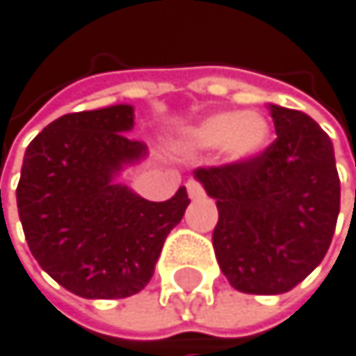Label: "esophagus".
Returning a JSON list of instances; mask_svg holds the SVG:
<instances>
[{
	"instance_id": "obj_1",
	"label": "esophagus",
	"mask_w": 356,
	"mask_h": 356,
	"mask_svg": "<svg viewBox=\"0 0 356 356\" xmlns=\"http://www.w3.org/2000/svg\"><path fill=\"white\" fill-rule=\"evenodd\" d=\"M186 186H188V194H190V198H192V200H198V198H202V196H204V190H202V186H200L196 179H190Z\"/></svg>"
}]
</instances>
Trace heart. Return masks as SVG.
<instances>
[{"label":"heart","instance_id":"1","mask_svg":"<svg viewBox=\"0 0 356 356\" xmlns=\"http://www.w3.org/2000/svg\"><path fill=\"white\" fill-rule=\"evenodd\" d=\"M269 143V124L261 113H213L190 128L186 145L196 152L224 147L232 160L256 158Z\"/></svg>","mask_w":356,"mask_h":356}]
</instances>
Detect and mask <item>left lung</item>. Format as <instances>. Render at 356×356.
<instances>
[{"label":"left lung","instance_id":"obj_1","mask_svg":"<svg viewBox=\"0 0 356 356\" xmlns=\"http://www.w3.org/2000/svg\"><path fill=\"white\" fill-rule=\"evenodd\" d=\"M277 138L256 158L200 166L216 198L213 250L232 289L289 293L325 258L339 213V177L327 132L301 111L269 104Z\"/></svg>","mask_w":356,"mask_h":356}]
</instances>
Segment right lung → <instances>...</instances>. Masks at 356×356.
Wrapping results in <instances>:
<instances>
[{"label": "right lung", "instance_id": "right-lung-1", "mask_svg": "<svg viewBox=\"0 0 356 356\" xmlns=\"http://www.w3.org/2000/svg\"><path fill=\"white\" fill-rule=\"evenodd\" d=\"M134 108L115 104L55 119L27 147L17 207L27 245L57 284L85 299H124L149 284L168 232L190 204L164 202L115 181L147 145L126 136Z\"/></svg>", "mask_w": 356, "mask_h": 356}]
</instances>
